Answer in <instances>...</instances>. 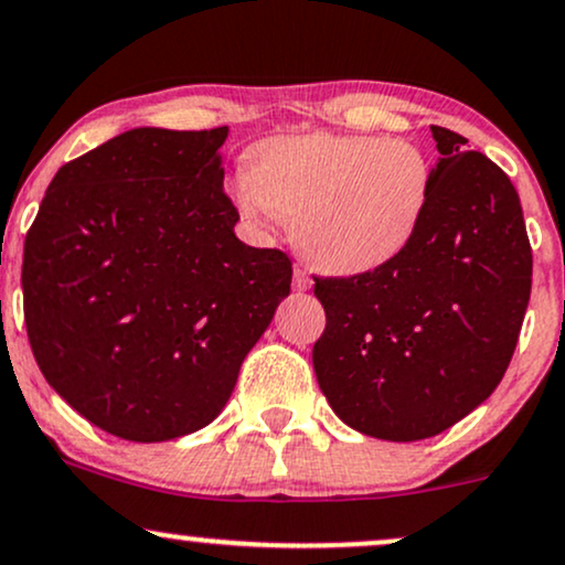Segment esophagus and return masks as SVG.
<instances>
[{"instance_id": "34e87169", "label": "esophagus", "mask_w": 565, "mask_h": 565, "mask_svg": "<svg viewBox=\"0 0 565 565\" xmlns=\"http://www.w3.org/2000/svg\"><path fill=\"white\" fill-rule=\"evenodd\" d=\"M312 284V278L308 270L302 268V265H295V276H291V287H295L297 291H308Z\"/></svg>"}]
</instances>
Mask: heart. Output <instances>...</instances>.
Here are the masks:
<instances>
[{"mask_svg":"<svg viewBox=\"0 0 565 565\" xmlns=\"http://www.w3.org/2000/svg\"><path fill=\"white\" fill-rule=\"evenodd\" d=\"M434 171L407 139L305 134L253 149L236 179V205L249 221H295L310 263L339 276L394 260L418 234Z\"/></svg>","mask_w":565,"mask_h":565,"instance_id":"1","label":"heart"}]
</instances>
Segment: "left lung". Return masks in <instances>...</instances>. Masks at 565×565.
<instances>
[{
	"label": "left lung",
	"mask_w": 565,
	"mask_h": 565,
	"mask_svg": "<svg viewBox=\"0 0 565 565\" xmlns=\"http://www.w3.org/2000/svg\"><path fill=\"white\" fill-rule=\"evenodd\" d=\"M439 160L413 242L382 268L316 276L326 329L312 369L344 424L390 441L450 429L505 376L532 295L519 192L466 136L431 126Z\"/></svg>",
	"instance_id": "obj_1"
}]
</instances>
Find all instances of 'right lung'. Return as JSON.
<instances>
[{
	"instance_id": "add662e5",
	"label": "right lung",
	"mask_w": 565,
	"mask_h": 565,
	"mask_svg": "<svg viewBox=\"0 0 565 565\" xmlns=\"http://www.w3.org/2000/svg\"><path fill=\"white\" fill-rule=\"evenodd\" d=\"M228 128H134L65 162L25 234V331L73 411L128 441L207 426L289 295L281 249L236 239Z\"/></svg>"
}]
</instances>
